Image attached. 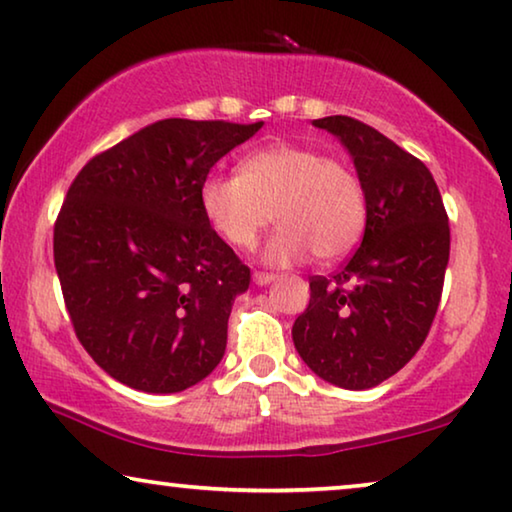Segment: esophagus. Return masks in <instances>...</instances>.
<instances>
[{
	"label": "esophagus",
	"mask_w": 512,
	"mask_h": 512,
	"mask_svg": "<svg viewBox=\"0 0 512 512\" xmlns=\"http://www.w3.org/2000/svg\"><path fill=\"white\" fill-rule=\"evenodd\" d=\"M274 279H277V277H274L272 272H261V270L254 272V281L258 283V286H265V283H270Z\"/></svg>",
	"instance_id": "34e87169"
}]
</instances>
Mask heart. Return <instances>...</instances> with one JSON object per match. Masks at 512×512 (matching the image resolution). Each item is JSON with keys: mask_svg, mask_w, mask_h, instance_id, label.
<instances>
[{"mask_svg": "<svg viewBox=\"0 0 512 512\" xmlns=\"http://www.w3.org/2000/svg\"><path fill=\"white\" fill-rule=\"evenodd\" d=\"M201 206L222 238L251 249L277 219L281 229L265 249L272 265L320 263L348 256L366 226V192L350 164L316 148L274 144L247 155L240 174H212Z\"/></svg>", "mask_w": 512, "mask_h": 512, "instance_id": "b5f03b06", "label": "heart"}]
</instances>
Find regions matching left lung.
Instances as JSON below:
<instances>
[{"label": "left lung", "mask_w": 512, "mask_h": 512, "mask_svg": "<svg viewBox=\"0 0 512 512\" xmlns=\"http://www.w3.org/2000/svg\"><path fill=\"white\" fill-rule=\"evenodd\" d=\"M343 141L366 192L359 249L329 277L293 325L295 348L322 380L371 389L396 375L426 341L451 251L448 215L419 157L352 116L313 121Z\"/></svg>", "instance_id": "obj_1"}]
</instances>
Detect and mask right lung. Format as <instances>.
<instances>
[{
	"mask_svg": "<svg viewBox=\"0 0 512 512\" xmlns=\"http://www.w3.org/2000/svg\"><path fill=\"white\" fill-rule=\"evenodd\" d=\"M258 123L164 119L93 155L54 222V267L84 350L114 380L176 393L226 350L249 267L212 229L201 185Z\"/></svg>",
	"mask_w": 512,
	"mask_h": 512,
	"instance_id": "add662e5",
	"label": "right lung"
}]
</instances>
